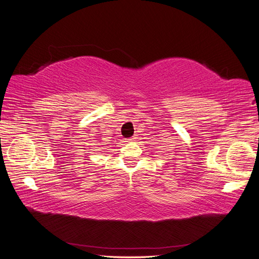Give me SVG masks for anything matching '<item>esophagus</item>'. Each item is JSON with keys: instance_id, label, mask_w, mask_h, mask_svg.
<instances>
[{"instance_id": "obj_1", "label": "esophagus", "mask_w": 259, "mask_h": 259, "mask_svg": "<svg viewBox=\"0 0 259 259\" xmlns=\"http://www.w3.org/2000/svg\"><path fill=\"white\" fill-rule=\"evenodd\" d=\"M135 140H136V137H131V138L127 139V142L128 143H133V142H135Z\"/></svg>"}]
</instances>
